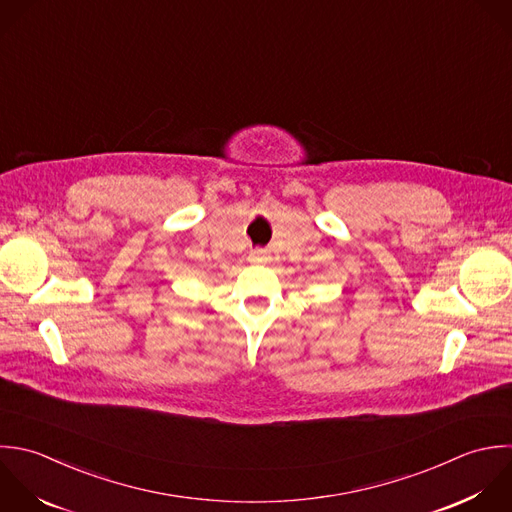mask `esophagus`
Segmentation results:
<instances>
[{
    "mask_svg": "<svg viewBox=\"0 0 512 512\" xmlns=\"http://www.w3.org/2000/svg\"><path fill=\"white\" fill-rule=\"evenodd\" d=\"M265 257V251H261V249H255V251H251V259H255V261H261Z\"/></svg>",
    "mask_w": 512,
    "mask_h": 512,
    "instance_id": "obj_1",
    "label": "esophagus"
}]
</instances>
